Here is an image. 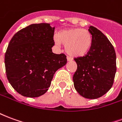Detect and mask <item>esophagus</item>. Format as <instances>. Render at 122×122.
Masks as SVG:
<instances>
[{
    "label": "esophagus",
    "instance_id": "esophagus-1",
    "mask_svg": "<svg viewBox=\"0 0 122 122\" xmlns=\"http://www.w3.org/2000/svg\"><path fill=\"white\" fill-rule=\"evenodd\" d=\"M66 59H67V61H72V58L71 57H70V56H66Z\"/></svg>",
    "mask_w": 122,
    "mask_h": 122
}]
</instances>
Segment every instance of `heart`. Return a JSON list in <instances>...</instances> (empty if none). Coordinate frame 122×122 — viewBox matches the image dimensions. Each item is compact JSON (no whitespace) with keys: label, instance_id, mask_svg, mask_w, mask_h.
Wrapping results in <instances>:
<instances>
[{"label":"heart","instance_id":"b5f03b06","mask_svg":"<svg viewBox=\"0 0 122 122\" xmlns=\"http://www.w3.org/2000/svg\"><path fill=\"white\" fill-rule=\"evenodd\" d=\"M57 45L61 42L65 44V49L69 55L74 57H81L89 51L92 44V35L87 29L81 28H72L63 30L58 36H54Z\"/></svg>","mask_w":122,"mask_h":122}]
</instances>
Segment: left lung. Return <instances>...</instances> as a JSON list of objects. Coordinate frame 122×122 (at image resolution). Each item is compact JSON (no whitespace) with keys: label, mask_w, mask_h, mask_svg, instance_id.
I'll use <instances>...</instances> for the list:
<instances>
[{"label":"left lung","mask_w":122,"mask_h":122,"mask_svg":"<svg viewBox=\"0 0 122 122\" xmlns=\"http://www.w3.org/2000/svg\"><path fill=\"white\" fill-rule=\"evenodd\" d=\"M88 30L92 44L86 55L74 58L76 71L73 75L74 88L81 96L97 99L109 91L116 72L114 48L101 31L93 26Z\"/></svg>","instance_id":"8db88e82"}]
</instances>
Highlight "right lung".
I'll return each mask as SVG.
<instances>
[{"mask_svg": "<svg viewBox=\"0 0 122 122\" xmlns=\"http://www.w3.org/2000/svg\"><path fill=\"white\" fill-rule=\"evenodd\" d=\"M54 29L49 23L32 24L16 32L10 42L4 57L6 76L23 96L44 94L53 74L66 65L64 53L52 52Z\"/></svg>", "mask_w": 122, "mask_h": 122, "instance_id": "right-lung-1", "label": "right lung"}]
</instances>
